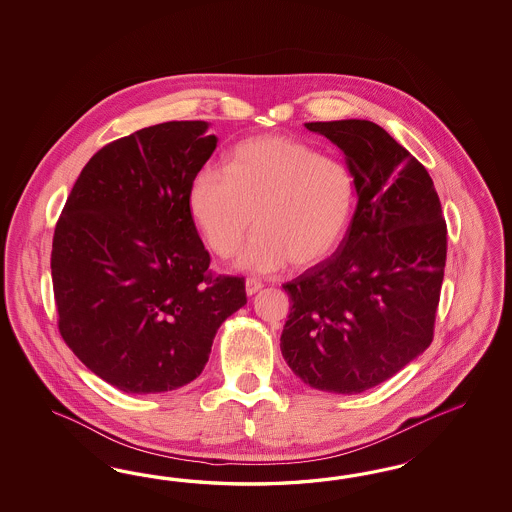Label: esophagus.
I'll list each match as a JSON object with an SVG mask.
<instances>
[{
    "label": "esophagus",
    "mask_w": 512,
    "mask_h": 512,
    "mask_svg": "<svg viewBox=\"0 0 512 512\" xmlns=\"http://www.w3.org/2000/svg\"><path fill=\"white\" fill-rule=\"evenodd\" d=\"M261 289H263V281L255 278L246 279V295L253 296L255 293H259Z\"/></svg>",
    "instance_id": "obj_1"
}]
</instances>
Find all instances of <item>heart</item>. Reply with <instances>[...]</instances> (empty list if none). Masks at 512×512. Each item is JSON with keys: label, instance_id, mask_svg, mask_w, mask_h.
<instances>
[{"label": "heart", "instance_id": "heart-1", "mask_svg": "<svg viewBox=\"0 0 512 512\" xmlns=\"http://www.w3.org/2000/svg\"><path fill=\"white\" fill-rule=\"evenodd\" d=\"M189 208L208 246L236 257V268L270 274L293 263L325 261L347 231L355 182L345 165L300 140L264 135L234 146L225 171L202 167L189 186Z\"/></svg>", "mask_w": 512, "mask_h": 512}]
</instances>
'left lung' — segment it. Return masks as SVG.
<instances>
[{
  "mask_svg": "<svg viewBox=\"0 0 512 512\" xmlns=\"http://www.w3.org/2000/svg\"><path fill=\"white\" fill-rule=\"evenodd\" d=\"M304 125L340 148L357 210L336 253L283 285L281 355L311 388L360 394L432 343L447 225L430 174L383 127Z\"/></svg>",
  "mask_w": 512,
  "mask_h": 512,
  "instance_id": "1",
  "label": "left lung"
}]
</instances>
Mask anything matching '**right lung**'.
<instances>
[{"label": "right lung", "instance_id": "add662e5", "mask_svg": "<svg viewBox=\"0 0 512 512\" xmlns=\"http://www.w3.org/2000/svg\"><path fill=\"white\" fill-rule=\"evenodd\" d=\"M208 127L165 122L101 148L54 231L62 338L90 372L127 394L197 379L217 328L246 304L244 279L208 274L187 201L216 150Z\"/></svg>", "mask_w": 512, "mask_h": 512}]
</instances>
